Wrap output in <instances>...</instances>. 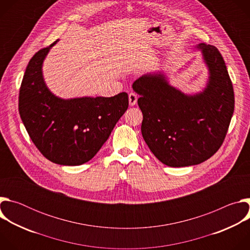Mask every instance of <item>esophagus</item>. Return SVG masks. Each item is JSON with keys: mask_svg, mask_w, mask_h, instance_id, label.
Segmentation results:
<instances>
[{"mask_svg": "<svg viewBox=\"0 0 250 250\" xmlns=\"http://www.w3.org/2000/svg\"><path fill=\"white\" fill-rule=\"evenodd\" d=\"M128 101H129V104L132 106L136 104L137 102V95L135 93H130L128 95Z\"/></svg>", "mask_w": 250, "mask_h": 250, "instance_id": "obj_1", "label": "esophagus"}]
</instances>
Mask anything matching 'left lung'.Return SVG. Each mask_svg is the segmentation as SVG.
<instances>
[{"label": "left lung", "mask_w": 250, "mask_h": 250, "mask_svg": "<svg viewBox=\"0 0 250 250\" xmlns=\"http://www.w3.org/2000/svg\"><path fill=\"white\" fill-rule=\"evenodd\" d=\"M195 48L208 74L202 91L182 92L163 71L142 75L132 84L140 96L142 136L155 157L170 167L197 165L215 154L234 110L233 88L220 51L205 43Z\"/></svg>", "instance_id": "1"}]
</instances>
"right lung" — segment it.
Listing matches in <instances>:
<instances>
[{"label":"right lung","mask_w":250,"mask_h":250,"mask_svg":"<svg viewBox=\"0 0 250 250\" xmlns=\"http://www.w3.org/2000/svg\"><path fill=\"white\" fill-rule=\"evenodd\" d=\"M29 60L20 89L21 119L34 146L60 165L76 166L91 160L127 110L128 96L62 99L46 86L43 61L57 42Z\"/></svg>","instance_id":"right-lung-1"}]
</instances>
